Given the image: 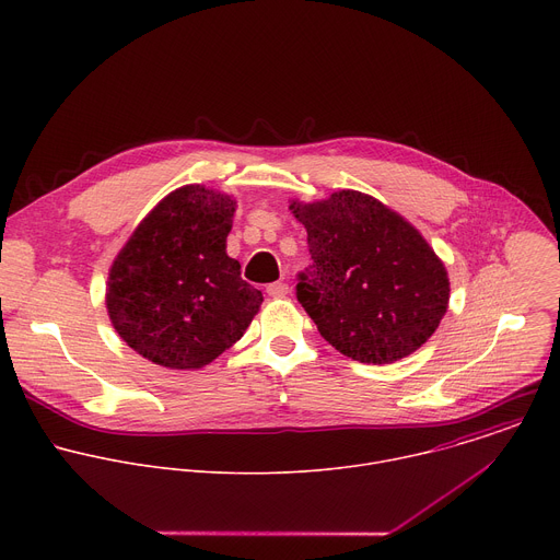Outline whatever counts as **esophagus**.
Instances as JSON below:
<instances>
[{"label":"esophagus","mask_w":560,"mask_h":560,"mask_svg":"<svg viewBox=\"0 0 560 560\" xmlns=\"http://www.w3.org/2000/svg\"><path fill=\"white\" fill-rule=\"evenodd\" d=\"M288 292H290V285H288L285 281H275V283L268 285V294H270L272 299H281V296H285Z\"/></svg>","instance_id":"obj_1"}]
</instances>
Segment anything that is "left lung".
I'll list each match as a JSON object with an SVG mask.
<instances>
[{"instance_id": "obj_1", "label": "left lung", "mask_w": 560, "mask_h": 560, "mask_svg": "<svg viewBox=\"0 0 560 560\" xmlns=\"http://www.w3.org/2000/svg\"><path fill=\"white\" fill-rule=\"evenodd\" d=\"M314 259L296 299L322 337L348 359L392 363L417 352L439 328L450 279L425 236L359 190L290 201Z\"/></svg>"}]
</instances>
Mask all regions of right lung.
<instances>
[{"instance_id": "right-lung-1", "label": "right lung", "mask_w": 560, "mask_h": 560, "mask_svg": "<svg viewBox=\"0 0 560 560\" xmlns=\"http://www.w3.org/2000/svg\"><path fill=\"white\" fill-rule=\"evenodd\" d=\"M236 199L188 184L159 201L115 257L106 310L143 359L199 370L244 337L264 294L228 257Z\"/></svg>"}]
</instances>
